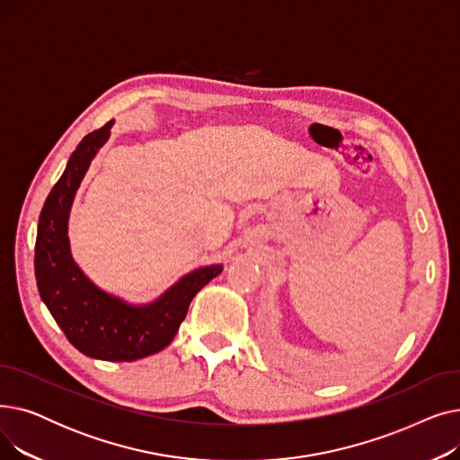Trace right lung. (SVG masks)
Returning a JSON list of instances; mask_svg holds the SVG:
<instances>
[{
    "label": "right lung",
    "mask_w": 460,
    "mask_h": 460,
    "mask_svg": "<svg viewBox=\"0 0 460 460\" xmlns=\"http://www.w3.org/2000/svg\"><path fill=\"white\" fill-rule=\"evenodd\" d=\"M111 120L87 134L68 158L61 179L39 216L35 278L42 302L82 354L106 361H134L173 341L190 302L224 270L222 264L184 276L149 305H128L96 288L70 257L66 220L87 167L110 137Z\"/></svg>",
    "instance_id": "1"
}]
</instances>
